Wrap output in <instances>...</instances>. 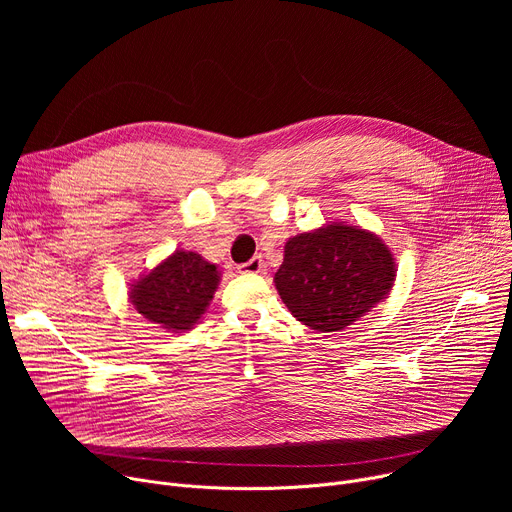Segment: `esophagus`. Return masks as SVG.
Here are the masks:
<instances>
[{
	"mask_svg": "<svg viewBox=\"0 0 512 512\" xmlns=\"http://www.w3.org/2000/svg\"><path fill=\"white\" fill-rule=\"evenodd\" d=\"M263 270H265V263H263L261 255H255V257L249 259L247 263H240V265H238V272H242V274H259V272H263Z\"/></svg>",
	"mask_w": 512,
	"mask_h": 512,
	"instance_id": "esophagus-1",
	"label": "esophagus"
}]
</instances>
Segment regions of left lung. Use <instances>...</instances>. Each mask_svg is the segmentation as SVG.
<instances>
[{
	"label": "left lung",
	"instance_id": "1",
	"mask_svg": "<svg viewBox=\"0 0 512 512\" xmlns=\"http://www.w3.org/2000/svg\"><path fill=\"white\" fill-rule=\"evenodd\" d=\"M394 278V257L378 234L330 222L288 238L274 282L301 324L340 332L384 301Z\"/></svg>",
	"mask_w": 512,
	"mask_h": 512
}]
</instances>
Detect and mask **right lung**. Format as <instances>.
<instances>
[{"label":"right lung","mask_w":512,"mask_h":512,"mask_svg":"<svg viewBox=\"0 0 512 512\" xmlns=\"http://www.w3.org/2000/svg\"><path fill=\"white\" fill-rule=\"evenodd\" d=\"M220 272L195 251H174L130 284V303L151 324L170 332L191 330L207 311Z\"/></svg>","instance_id":"add662e5"}]
</instances>
